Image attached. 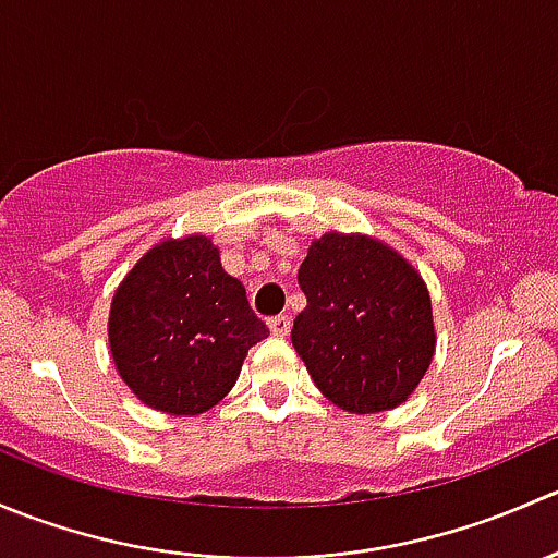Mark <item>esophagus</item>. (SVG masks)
Returning <instances> with one entry per match:
<instances>
[{"label": "esophagus", "mask_w": 558, "mask_h": 558, "mask_svg": "<svg viewBox=\"0 0 558 558\" xmlns=\"http://www.w3.org/2000/svg\"><path fill=\"white\" fill-rule=\"evenodd\" d=\"M267 324H269V331H272L275 337H286L291 331V318H289V315H275V318H269Z\"/></svg>", "instance_id": "esophagus-1"}]
</instances>
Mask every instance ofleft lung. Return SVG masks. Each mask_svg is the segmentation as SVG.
I'll return each mask as SVG.
<instances>
[{
	"label": "left lung",
	"instance_id": "left-lung-1",
	"mask_svg": "<svg viewBox=\"0 0 558 558\" xmlns=\"http://www.w3.org/2000/svg\"><path fill=\"white\" fill-rule=\"evenodd\" d=\"M296 280L307 307L291 342L318 391L356 415L408 402L437 345L418 269L384 240L326 232L307 247Z\"/></svg>",
	"mask_w": 558,
	"mask_h": 558
}]
</instances>
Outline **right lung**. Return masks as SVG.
Listing matches in <instances>:
<instances>
[{
    "instance_id": "1",
    "label": "right lung",
    "mask_w": 558,
    "mask_h": 558,
    "mask_svg": "<svg viewBox=\"0 0 558 558\" xmlns=\"http://www.w3.org/2000/svg\"><path fill=\"white\" fill-rule=\"evenodd\" d=\"M267 335L245 286L221 267V251L205 234L150 247L116 289L107 318L121 380L170 415H199L221 402Z\"/></svg>"
}]
</instances>
